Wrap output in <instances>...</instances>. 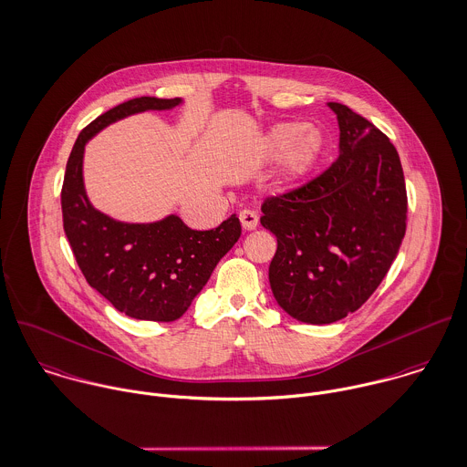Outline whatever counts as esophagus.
<instances>
[{
    "label": "esophagus",
    "instance_id": "obj_1",
    "mask_svg": "<svg viewBox=\"0 0 467 467\" xmlns=\"http://www.w3.org/2000/svg\"><path fill=\"white\" fill-rule=\"evenodd\" d=\"M240 222H242V227L245 231H253L258 225V214L254 211H251V209H244L240 213Z\"/></svg>",
    "mask_w": 467,
    "mask_h": 467
}]
</instances>
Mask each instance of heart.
<instances>
[{
    "label": "heart",
    "instance_id": "heart-1",
    "mask_svg": "<svg viewBox=\"0 0 467 467\" xmlns=\"http://www.w3.org/2000/svg\"><path fill=\"white\" fill-rule=\"evenodd\" d=\"M324 149V136L318 129H306L304 123L276 125L265 138V150L273 160H284V176L300 180L318 161Z\"/></svg>",
    "mask_w": 467,
    "mask_h": 467
}]
</instances>
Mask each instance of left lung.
Segmentation results:
<instances>
[{
  "label": "left lung",
  "mask_w": 467,
  "mask_h": 467,
  "mask_svg": "<svg viewBox=\"0 0 467 467\" xmlns=\"http://www.w3.org/2000/svg\"><path fill=\"white\" fill-rule=\"evenodd\" d=\"M340 154L306 185L264 202L278 242L269 282L278 306L306 324H333L377 291L406 234L408 194L395 145L348 105L329 101Z\"/></svg>",
  "instance_id": "obj_1"
}]
</instances>
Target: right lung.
Masks as SVG:
<instances>
[{"label":"right lung","instance_id":"right-lung-1","mask_svg":"<svg viewBox=\"0 0 467 467\" xmlns=\"http://www.w3.org/2000/svg\"><path fill=\"white\" fill-rule=\"evenodd\" d=\"M180 103L182 98L141 96L116 105L79 132L65 169L61 213L74 258L88 285L136 320H178L242 234L236 214L211 231L189 229L176 214L152 223H125L99 213L87 198L85 143L121 118Z\"/></svg>","mask_w":467,"mask_h":467}]
</instances>
